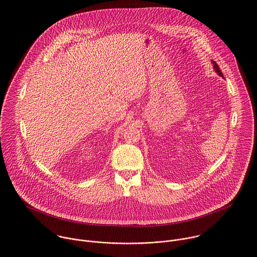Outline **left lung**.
Returning <instances> with one entry per match:
<instances>
[{
  "label": "left lung",
  "mask_w": 257,
  "mask_h": 257,
  "mask_svg": "<svg viewBox=\"0 0 257 257\" xmlns=\"http://www.w3.org/2000/svg\"><path fill=\"white\" fill-rule=\"evenodd\" d=\"M212 64H213V68H214V70H215V72L220 76V77H223V75H222V72L220 71V69H219V67H218V65L215 63V61H212Z\"/></svg>",
  "instance_id": "left-lung-1"
}]
</instances>
